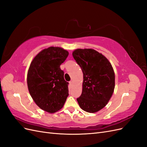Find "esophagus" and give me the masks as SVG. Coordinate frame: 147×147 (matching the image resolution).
<instances>
[{"label":"esophagus","mask_w":147,"mask_h":147,"mask_svg":"<svg viewBox=\"0 0 147 147\" xmlns=\"http://www.w3.org/2000/svg\"><path fill=\"white\" fill-rule=\"evenodd\" d=\"M72 83H73V80H70V81L69 82V84H70V85H72Z\"/></svg>","instance_id":"34e87169"}]
</instances>
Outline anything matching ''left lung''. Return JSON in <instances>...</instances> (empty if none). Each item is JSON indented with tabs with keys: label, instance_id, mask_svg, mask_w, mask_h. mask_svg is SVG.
I'll use <instances>...</instances> for the list:
<instances>
[{
	"label": "left lung",
	"instance_id": "8db88e82",
	"mask_svg": "<svg viewBox=\"0 0 147 147\" xmlns=\"http://www.w3.org/2000/svg\"><path fill=\"white\" fill-rule=\"evenodd\" d=\"M72 56L83 74V90L77 99L81 109L94 113L107 104L115 88V73L106 57L92 49H77Z\"/></svg>",
	"mask_w": 147,
	"mask_h": 147
}]
</instances>
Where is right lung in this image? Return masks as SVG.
<instances>
[{"label": "right lung", "mask_w": 147, "mask_h": 147, "mask_svg": "<svg viewBox=\"0 0 147 147\" xmlns=\"http://www.w3.org/2000/svg\"><path fill=\"white\" fill-rule=\"evenodd\" d=\"M68 55L63 48L49 47L40 52L30 65L27 78L29 93L35 104L47 112L62 109L69 96V83L60 68Z\"/></svg>", "instance_id": "obj_1"}]
</instances>
